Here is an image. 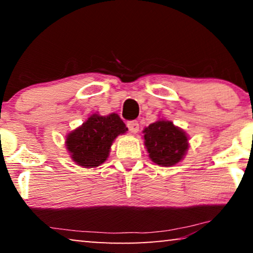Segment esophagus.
<instances>
[{"label":"esophagus","mask_w":253,"mask_h":253,"mask_svg":"<svg viewBox=\"0 0 253 253\" xmlns=\"http://www.w3.org/2000/svg\"><path fill=\"white\" fill-rule=\"evenodd\" d=\"M127 127H128V129H129L130 133H137L138 128H140V125H138V123L136 122V120H133V122L127 123Z\"/></svg>","instance_id":"esophagus-1"}]
</instances>
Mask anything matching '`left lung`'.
<instances>
[{
	"label": "left lung",
	"mask_w": 253,
	"mask_h": 253,
	"mask_svg": "<svg viewBox=\"0 0 253 253\" xmlns=\"http://www.w3.org/2000/svg\"><path fill=\"white\" fill-rule=\"evenodd\" d=\"M144 144L152 162L162 166H172L179 163L188 149V137L172 122L158 120L145 129Z\"/></svg>",
	"instance_id": "left-lung-1"
}]
</instances>
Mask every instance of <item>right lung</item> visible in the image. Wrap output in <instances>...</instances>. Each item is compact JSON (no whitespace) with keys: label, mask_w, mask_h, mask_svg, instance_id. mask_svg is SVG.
<instances>
[{"label":"right lung","mask_w":253,"mask_h":253,"mask_svg":"<svg viewBox=\"0 0 253 253\" xmlns=\"http://www.w3.org/2000/svg\"><path fill=\"white\" fill-rule=\"evenodd\" d=\"M126 130V125L116 113L106 117L92 115L67 135V150L79 166L96 167L106 161L112 142Z\"/></svg>","instance_id":"right-lung-1"}]
</instances>
